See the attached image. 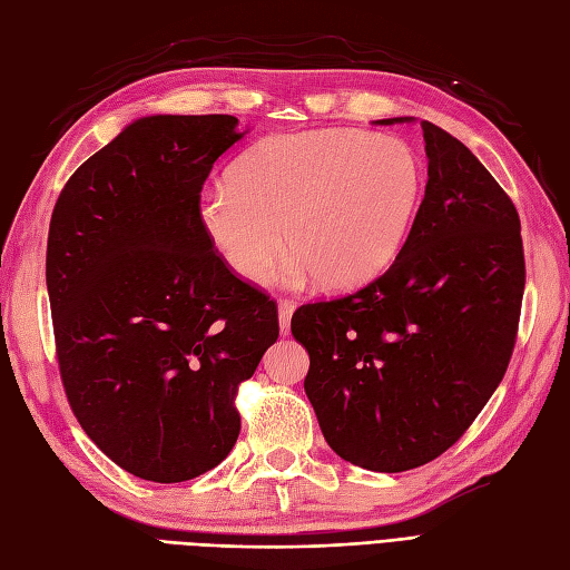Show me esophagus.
Here are the masks:
<instances>
[{"label": "esophagus", "mask_w": 570, "mask_h": 570, "mask_svg": "<svg viewBox=\"0 0 570 570\" xmlns=\"http://www.w3.org/2000/svg\"><path fill=\"white\" fill-rule=\"evenodd\" d=\"M295 302L292 299H281L278 304V321H281V331L287 333L289 331V318H292V312H295Z\"/></svg>", "instance_id": "1"}]
</instances>
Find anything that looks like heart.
Masks as SVG:
<instances>
[{"label": "heart", "mask_w": 570, "mask_h": 570, "mask_svg": "<svg viewBox=\"0 0 570 570\" xmlns=\"http://www.w3.org/2000/svg\"><path fill=\"white\" fill-rule=\"evenodd\" d=\"M422 196L414 150L386 134L321 129L261 141L202 196L215 249L244 281H264L292 249L287 278L323 287L372 281L403 249ZM291 239H286V233Z\"/></svg>", "instance_id": "obj_1"}]
</instances>
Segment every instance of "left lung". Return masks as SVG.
<instances>
[{
  "instance_id": "left-lung-1",
  "label": "left lung",
  "mask_w": 570,
  "mask_h": 570,
  "mask_svg": "<svg viewBox=\"0 0 570 570\" xmlns=\"http://www.w3.org/2000/svg\"><path fill=\"white\" fill-rule=\"evenodd\" d=\"M422 131L429 179L403 249L366 287L302 304L289 326L309 352L323 439L374 472L420 468L468 432L509 368L525 289L509 194L455 136Z\"/></svg>"
}]
</instances>
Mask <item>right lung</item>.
Wrapping results in <instances>:
<instances>
[{
	"instance_id": "obj_1",
	"label": "right lung",
	"mask_w": 570,
	"mask_h": 570,
	"mask_svg": "<svg viewBox=\"0 0 570 570\" xmlns=\"http://www.w3.org/2000/svg\"><path fill=\"white\" fill-rule=\"evenodd\" d=\"M233 115L136 119L61 189L48 237L59 374L98 449L173 484L220 465L235 395L278 341V306L239 281L202 220Z\"/></svg>"
}]
</instances>
